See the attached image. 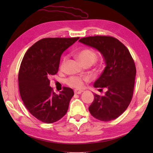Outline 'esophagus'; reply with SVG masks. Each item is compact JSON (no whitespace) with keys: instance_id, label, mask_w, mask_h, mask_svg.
Segmentation results:
<instances>
[{"instance_id":"esophagus-1","label":"esophagus","mask_w":153,"mask_h":153,"mask_svg":"<svg viewBox=\"0 0 153 153\" xmlns=\"http://www.w3.org/2000/svg\"><path fill=\"white\" fill-rule=\"evenodd\" d=\"M83 91L82 90H78V89H75L74 90V93L75 94H78V95H80L81 93H82Z\"/></svg>"}]
</instances>
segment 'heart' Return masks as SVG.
<instances>
[{
  "label": "heart",
  "mask_w": 153,
  "mask_h": 153,
  "mask_svg": "<svg viewBox=\"0 0 153 153\" xmlns=\"http://www.w3.org/2000/svg\"><path fill=\"white\" fill-rule=\"evenodd\" d=\"M76 56L81 63L84 66H91L98 58V54L97 52L92 49V48H85L79 51L76 53ZM67 60V57H64L62 62L60 68H63ZM89 80L88 77H81L77 76H71L66 80V83L68 85L76 88H82L83 87L84 82H87Z\"/></svg>",
  "instance_id": "obj_1"
}]
</instances>
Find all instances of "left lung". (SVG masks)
<instances>
[{
    "instance_id": "left-lung-1",
    "label": "left lung",
    "mask_w": 153,
    "mask_h": 153,
    "mask_svg": "<svg viewBox=\"0 0 153 153\" xmlns=\"http://www.w3.org/2000/svg\"><path fill=\"white\" fill-rule=\"evenodd\" d=\"M79 42L97 48L105 58L106 66L94 87L102 90L105 96L95 94L89 110L94 118L103 122L115 120L128 108L134 93L136 68L127 47L111 36L96 35L80 39Z\"/></svg>"
}]
</instances>
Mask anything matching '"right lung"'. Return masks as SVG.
Returning <instances> with one entry per match:
<instances>
[{
    "instance_id": "add662e5",
    "label": "right lung",
    "mask_w": 153,
    "mask_h": 153,
    "mask_svg": "<svg viewBox=\"0 0 153 153\" xmlns=\"http://www.w3.org/2000/svg\"><path fill=\"white\" fill-rule=\"evenodd\" d=\"M79 37L45 38L29 48L18 74L19 90L24 105L40 121L51 123L66 114L74 91L64 87L59 95L49 86V77L58 70L63 52Z\"/></svg>"
}]
</instances>
